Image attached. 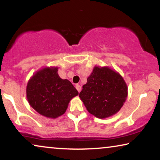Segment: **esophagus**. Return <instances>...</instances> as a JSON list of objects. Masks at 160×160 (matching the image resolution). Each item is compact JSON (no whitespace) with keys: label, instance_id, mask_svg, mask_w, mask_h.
<instances>
[{"label":"esophagus","instance_id":"1","mask_svg":"<svg viewBox=\"0 0 160 160\" xmlns=\"http://www.w3.org/2000/svg\"><path fill=\"white\" fill-rule=\"evenodd\" d=\"M76 89H77V90H78V92H80L81 90H82V87H81L79 84H76Z\"/></svg>","mask_w":160,"mask_h":160}]
</instances>
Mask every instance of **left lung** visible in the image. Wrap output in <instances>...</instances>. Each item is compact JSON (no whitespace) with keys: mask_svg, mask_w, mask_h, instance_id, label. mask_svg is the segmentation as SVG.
<instances>
[{"mask_svg":"<svg viewBox=\"0 0 160 160\" xmlns=\"http://www.w3.org/2000/svg\"><path fill=\"white\" fill-rule=\"evenodd\" d=\"M82 88L80 98L87 111L100 119L118 112L128 96L123 78L108 67H95Z\"/></svg>","mask_w":160,"mask_h":160,"instance_id":"8db88e82","label":"left lung"}]
</instances>
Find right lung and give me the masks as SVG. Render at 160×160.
I'll return each instance as SVG.
<instances>
[{
  "label": "right lung",
  "instance_id": "1",
  "mask_svg": "<svg viewBox=\"0 0 160 160\" xmlns=\"http://www.w3.org/2000/svg\"><path fill=\"white\" fill-rule=\"evenodd\" d=\"M58 71V68H46L38 71L28 82L26 90L30 106L49 118L62 115L70 100L78 95L71 82L62 79Z\"/></svg>",
  "mask_w": 160,
  "mask_h": 160
}]
</instances>
